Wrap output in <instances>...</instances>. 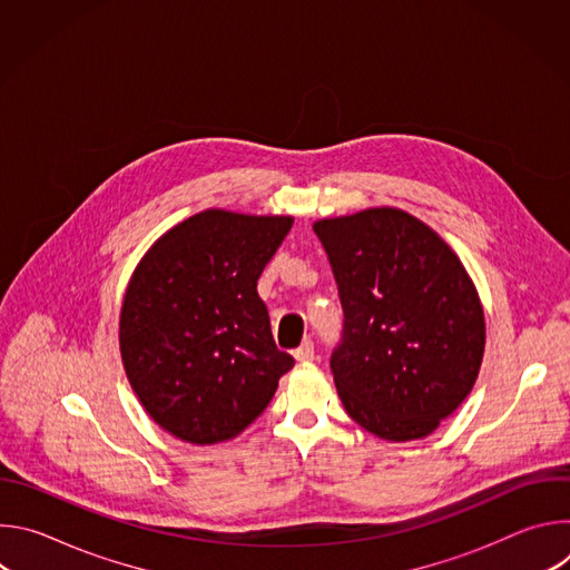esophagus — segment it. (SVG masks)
I'll return each mask as SVG.
<instances>
[{
	"label": "esophagus",
	"instance_id": "34e87169",
	"mask_svg": "<svg viewBox=\"0 0 570 570\" xmlns=\"http://www.w3.org/2000/svg\"><path fill=\"white\" fill-rule=\"evenodd\" d=\"M293 356H295V361L297 363H311L313 358H315V350H313V343L311 341H306V343H302L295 352H293Z\"/></svg>",
	"mask_w": 570,
	"mask_h": 570
}]
</instances>
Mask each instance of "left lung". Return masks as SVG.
I'll return each mask as SVG.
<instances>
[{"instance_id": "obj_1", "label": "left lung", "mask_w": 570, "mask_h": 570, "mask_svg": "<svg viewBox=\"0 0 570 570\" xmlns=\"http://www.w3.org/2000/svg\"><path fill=\"white\" fill-rule=\"evenodd\" d=\"M345 311L332 372L347 415L385 442L431 435L471 392L484 311L460 257L413 214L370 207L322 218Z\"/></svg>"}]
</instances>
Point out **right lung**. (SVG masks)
I'll return each mask as SVG.
<instances>
[{
  "label": "right lung",
  "instance_id": "1",
  "mask_svg": "<svg viewBox=\"0 0 570 570\" xmlns=\"http://www.w3.org/2000/svg\"><path fill=\"white\" fill-rule=\"evenodd\" d=\"M293 216L198 212L161 234L119 313L126 376L148 417L189 444L246 431L295 361L279 352L257 279Z\"/></svg>",
  "mask_w": 570,
  "mask_h": 570
}]
</instances>
